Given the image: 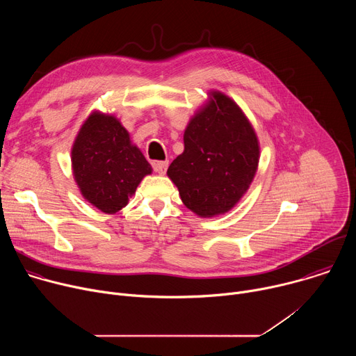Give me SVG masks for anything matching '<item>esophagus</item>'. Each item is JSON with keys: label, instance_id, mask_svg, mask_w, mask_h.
<instances>
[{"label": "esophagus", "instance_id": "esophagus-1", "mask_svg": "<svg viewBox=\"0 0 356 356\" xmlns=\"http://www.w3.org/2000/svg\"><path fill=\"white\" fill-rule=\"evenodd\" d=\"M152 165H154V169H155L156 173L165 175V173H166V169H168V166H169V162H168V161H161V162H154Z\"/></svg>", "mask_w": 356, "mask_h": 356}]
</instances>
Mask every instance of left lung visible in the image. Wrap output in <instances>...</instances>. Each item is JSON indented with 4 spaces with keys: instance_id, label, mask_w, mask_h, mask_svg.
<instances>
[{
    "instance_id": "left-lung-1",
    "label": "left lung",
    "mask_w": 356,
    "mask_h": 356,
    "mask_svg": "<svg viewBox=\"0 0 356 356\" xmlns=\"http://www.w3.org/2000/svg\"><path fill=\"white\" fill-rule=\"evenodd\" d=\"M183 140L184 150L168 169L183 204L201 218L231 211L259 165L261 145L249 118L231 97L210 90L190 118Z\"/></svg>"
}]
</instances>
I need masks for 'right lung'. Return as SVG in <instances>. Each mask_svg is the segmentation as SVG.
I'll return each mask as SVG.
<instances>
[{
	"label": "right lung",
	"instance_id": "obj_1",
	"mask_svg": "<svg viewBox=\"0 0 356 356\" xmlns=\"http://www.w3.org/2000/svg\"><path fill=\"white\" fill-rule=\"evenodd\" d=\"M72 172L80 194L106 214H117L152 166L131 140L121 121L94 110L80 127L72 145Z\"/></svg>",
	"mask_w": 356,
	"mask_h": 356
}]
</instances>
